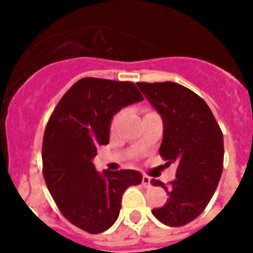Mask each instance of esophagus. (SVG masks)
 I'll return each instance as SVG.
<instances>
[{"label":"esophagus","instance_id":"1","mask_svg":"<svg viewBox=\"0 0 253 253\" xmlns=\"http://www.w3.org/2000/svg\"><path fill=\"white\" fill-rule=\"evenodd\" d=\"M142 184L144 188H151V178L148 176H143Z\"/></svg>","mask_w":253,"mask_h":253}]
</instances>
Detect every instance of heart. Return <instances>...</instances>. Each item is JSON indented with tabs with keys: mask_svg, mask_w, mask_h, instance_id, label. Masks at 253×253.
<instances>
[{
	"mask_svg": "<svg viewBox=\"0 0 253 253\" xmlns=\"http://www.w3.org/2000/svg\"><path fill=\"white\" fill-rule=\"evenodd\" d=\"M119 117H121V115H115L114 117V119H113V122H111V128H114L115 126H117V123H118V121H119Z\"/></svg>",
	"mask_w": 253,
	"mask_h": 253,
	"instance_id": "b5f03b06",
	"label": "heart"
}]
</instances>
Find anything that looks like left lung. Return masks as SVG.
Segmentation results:
<instances>
[{"label":"left lung","mask_w":253,"mask_h":253,"mask_svg":"<svg viewBox=\"0 0 253 253\" xmlns=\"http://www.w3.org/2000/svg\"><path fill=\"white\" fill-rule=\"evenodd\" d=\"M136 85L162 115L160 156L177 167L176 180L168 186L151 181L169 196L152 214L167 226L180 227L196 219L215 192L223 170V134L208 103L188 87L172 81Z\"/></svg>","instance_id":"8db88e82"}]
</instances>
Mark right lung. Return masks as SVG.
<instances>
[{
	"instance_id": "right-lung-1",
	"label": "right lung",
	"mask_w": 253,
	"mask_h": 253,
	"mask_svg": "<svg viewBox=\"0 0 253 253\" xmlns=\"http://www.w3.org/2000/svg\"><path fill=\"white\" fill-rule=\"evenodd\" d=\"M143 95L130 81L85 77L55 107L43 136V176L61 214L76 227L99 234L118 219L125 190L142 182L132 169L103 170L93 164L109 143L111 119Z\"/></svg>"
}]
</instances>
